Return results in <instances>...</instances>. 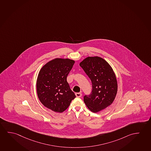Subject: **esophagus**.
<instances>
[{"instance_id":"esophagus-1","label":"esophagus","mask_w":151,"mask_h":151,"mask_svg":"<svg viewBox=\"0 0 151 151\" xmlns=\"http://www.w3.org/2000/svg\"><path fill=\"white\" fill-rule=\"evenodd\" d=\"M76 96L77 97H78V98H80V97H81L82 96V93H76Z\"/></svg>"}]
</instances>
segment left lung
I'll return each mask as SVG.
<instances>
[{
	"mask_svg": "<svg viewBox=\"0 0 151 151\" xmlns=\"http://www.w3.org/2000/svg\"><path fill=\"white\" fill-rule=\"evenodd\" d=\"M80 65L92 84L91 94L84 96V102L92 112H98L110 106L115 99L117 92L115 73L106 61L98 56L85 58Z\"/></svg>",
	"mask_w": 151,
	"mask_h": 151,
	"instance_id": "left-lung-1",
	"label": "left lung"
}]
</instances>
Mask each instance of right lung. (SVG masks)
<instances>
[{"label":"right lung","mask_w":151,"mask_h":151,"mask_svg":"<svg viewBox=\"0 0 151 151\" xmlns=\"http://www.w3.org/2000/svg\"><path fill=\"white\" fill-rule=\"evenodd\" d=\"M74 63L68 58H55L44 65L39 72L36 83L38 97L45 107L55 112L65 110L76 98L67 81Z\"/></svg>","instance_id":"1"}]
</instances>
